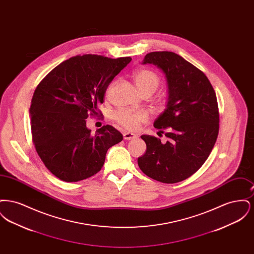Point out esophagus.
I'll list each match as a JSON object with an SVG mask.
<instances>
[{
  "label": "esophagus",
  "instance_id": "obj_1",
  "mask_svg": "<svg viewBox=\"0 0 254 254\" xmlns=\"http://www.w3.org/2000/svg\"><path fill=\"white\" fill-rule=\"evenodd\" d=\"M123 136H124V139H125V140H127V141H128V140H132V139H135V138L137 137V136H136V134H134V133L131 132H124Z\"/></svg>",
  "mask_w": 254,
  "mask_h": 254
}]
</instances>
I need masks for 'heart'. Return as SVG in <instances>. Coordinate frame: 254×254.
I'll list each match as a JSON object with an SVG mask.
<instances>
[{
    "label": "heart",
    "instance_id": "heart-1",
    "mask_svg": "<svg viewBox=\"0 0 254 254\" xmlns=\"http://www.w3.org/2000/svg\"><path fill=\"white\" fill-rule=\"evenodd\" d=\"M133 81L138 90L144 93H153L159 86L160 78L149 69H140L133 74ZM114 119L127 130H136L142 124L147 121L148 116L144 111H132L128 109L119 110L114 114Z\"/></svg>",
    "mask_w": 254,
    "mask_h": 254
}]
</instances>
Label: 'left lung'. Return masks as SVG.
<instances>
[{"label":"left lung","mask_w":254,"mask_h":254,"mask_svg":"<svg viewBox=\"0 0 254 254\" xmlns=\"http://www.w3.org/2000/svg\"><path fill=\"white\" fill-rule=\"evenodd\" d=\"M143 64L156 65L165 74L168 101L154 127L169 140L142 135L146 150L138 166L156 181L174 184L200 169L215 145L219 112L215 91L204 73L170 51L146 54Z\"/></svg>","instance_id":"obj_1"}]
</instances>
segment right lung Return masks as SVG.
<instances>
[{"mask_svg": "<svg viewBox=\"0 0 254 254\" xmlns=\"http://www.w3.org/2000/svg\"><path fill=\"white\" fill-rule=\"evenodd\" d=\"M130 61L75 56L61 63L37 86L29 109L33 143L47 169L60 180L93 176L104 166L109 147L123 140L109 125L91 134L85 119L88 113L98 114L109 84Z\"/></svg>", "mask_w": 254, "mask_h": 254, "instance_id": "1", "label": "right lung"}]
</instances>
